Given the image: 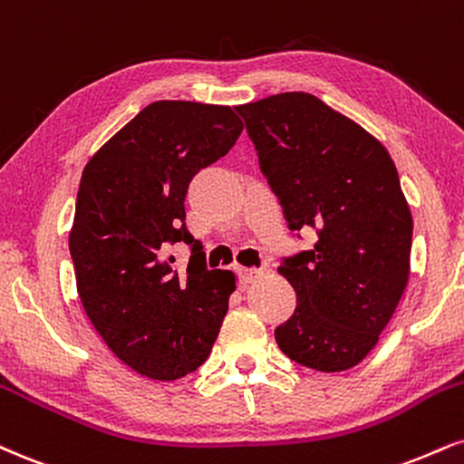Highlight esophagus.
I'll use <instances>...</instances> for the list:
<instances>
[{"label": "esophagus", "mask_w": 464, "mask_h": 464, "mask_svg": "<svg viewBox=\"0 0 464 464\" xmlns=\"http://www.w3.org/2000/svg\"><path fill=\"white\" fill-rule=\"evenodd\" d=\"M237 275L239 281H242L244 285H248V283H255L256 278L264 275V270H259V267H237Z\"/></svg>", "instance_id": "34e87169"}]
</instances>
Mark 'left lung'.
I'll return each instance as SVG.
<instances>
[{
  "label": "left lung",
  "mask_w": 464,
  "mask_h": 464,
  "mask_svg": "<svg viewBox=\"0 0 464 464\" xmlns=\"http://www.w3.org/2000/svg\"><path fill=\"white\" fill-rule=\"evenodd\" d=\"M236 110L289 228H317L314 248L278 266L295 292L278 348L311 370H350L378 343L411 275L412 216L392 155L309 92Z\"/></svg>",
  "instance_id": "8db88e82"
}]
</instances>
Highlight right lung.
I'll return each instance as SVG.
<instances>
[{
    "label": "right lung",
    "instance_id": "obj_1",
    "mask_svg": "<svg viewBox=\"0 0 464 464\" xmlns=\"http://www.w3.org/2000/svg\"><path fill=\"white\" fill-rule=\"evenodd\" d=\"M228 105L155 102L116 131L82 172L69 248L77 294L105 345L150 381H177L211 353L231 270H208L186 228L188 186L236 144ZM193 244L188 268L169 248Z\"/></svg>",
    "mask_w": 464,
    "mask_h": 464
}]
</instances>
